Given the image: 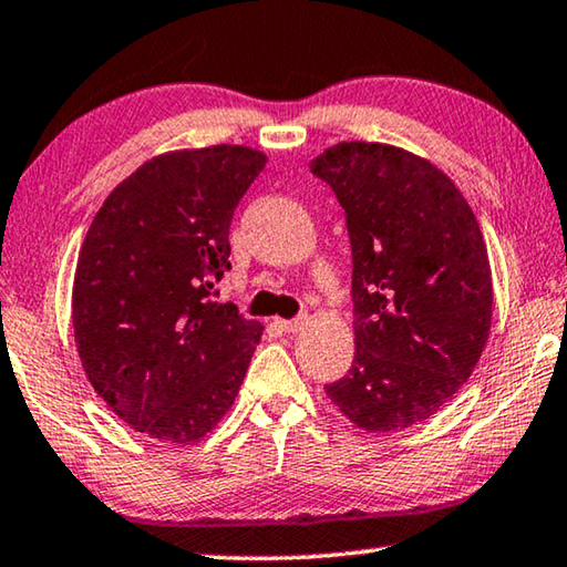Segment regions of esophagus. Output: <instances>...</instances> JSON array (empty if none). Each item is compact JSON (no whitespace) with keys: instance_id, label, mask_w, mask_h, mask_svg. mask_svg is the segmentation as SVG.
I'll return each mask as SVG.
<instances>
[{"instance_id":"esophagus-1","label":"esophagus","mask_w":567,"mask_h":567,"mask_svg":"<svg viewBox=\"0 0 567 567\" xmlns=\"http://www.w3.org/2000/svg\"><path fill=\"white\" fill-rule=\"evenodd\" d=\"M303 326H306V316H299V319H281V321H278V329L286 331V333L301 331Z\"/></svg>"}]
</instances>
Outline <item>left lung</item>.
Returning <instances> with one entry per match:
<instances>
[{
    "label": "left lung",
    "mask_w": 567,
    "mask_h": 567,
    "mask_svg": "<svg viewBox=\"0 0 567 567\" xmlns=\"http://www.w3.org/2000/svg\"><path fill=\"white\" fill-rule=\"evenodd\" d=\"M346 212L355 355L326 395L361 431L429 421L471 379L491 333L488 248L473 208L429 158L341 142L311 162Z\"/></svg>",
    "instance_id": "left-lung-1"
}]
</instances>
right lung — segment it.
Listing matches in <instances>:
<instances>
[{
    "label": "right lung",
    "instance_id": "add662e5",
    "mask_svg": "<svg viewBox=\"0 0 567 567\" xmlns=\"http://www.w3.org/2000/svg\"><path fill=\"white\" fill-rule=\"evenodd\" d=\"M266 154L218 144L148 158L99 208L72 323L94 391L148 439L202 441L234 405L264 326L214 301L228 226Z\"/></svg>",
    "mask_w": 567,
    "mask_h": 567
}]
</instances>
